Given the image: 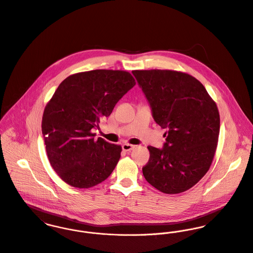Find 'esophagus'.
Masks as SVG:
<instances>
[{"label":"esophagus","instance_id":"1","mask_svg":"<svg viewBox=\"0 0 253 253\" xmlns=\"http://www.w3.org/2000/svg\"><path fill=\"white\" fill-rule=\"evenodd\" d=\"M135 147H136L135 145L130 144V143H124V144H122V149H123L124 151H131V150H133Z\"/></svg>","mask_w":253,"mask_h":253}]
</instances>
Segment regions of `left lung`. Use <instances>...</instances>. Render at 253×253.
I'll use <instances>...</instances> for the list:
<instances>
[{"label": "left lung", "instance_id": "1", "mask_svg": "<svg viewBox=\"0 0 253 253\" xmlns=\"http://www.w3.org/2000/svg\"><path fill=\"white\" fill-rule=\"evenodd\" d=\"M151 107L155 122L167 128L163 149L147 146L142 173L165 194L193 187L212 163L220 117L215 102L194 77L171 70L132 72Z\"/></svg>", "mask_w": 253, "mask_h": 253}]
</instances>
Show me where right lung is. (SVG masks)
<instances>
[{
    "label": "right lung",
    "mask_w": 253,
    "mask_h": 253,
    "mask_svg": "<svg viewBox=\"0 0 253 253\" xmlns=\"http://www.w3.org/2000/svg\"><path fill=\"white\" fill-rule=\"evenodd\" d=\"M135 84L129 72L93 70L71 75L58 86L44 108L42 131L49 163L63 181L90 188L111 175L122 147L94 140L91 130Z\"/></svg>",
    "instance_id": "obj_1"
}]
</instances>
